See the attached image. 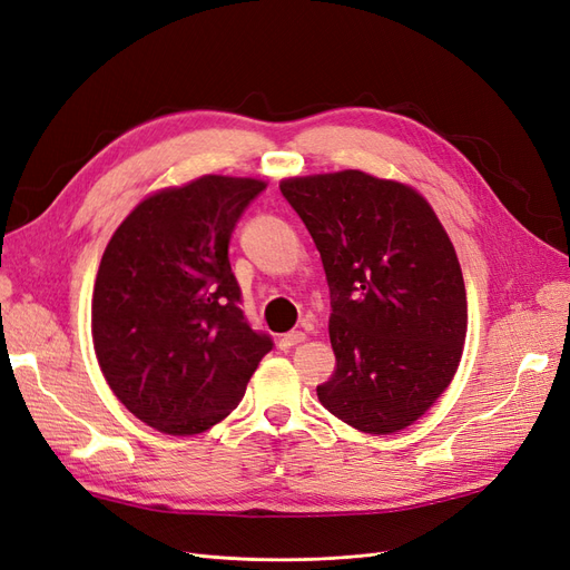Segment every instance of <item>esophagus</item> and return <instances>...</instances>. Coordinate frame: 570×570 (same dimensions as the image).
<instances>
[{
  "label": "esophagus",
  "mask_w": 570,
  "mask_h": 570,
  "mask_svg": "<svg viewBox=\"0 0 570 570\" xmlns=\"http://www.w3.org/2000/svg\"><path fill=\"white\" fill-rule=\"evenodd\" d=\"M304 340H306V335L302 331H292V333H285V335L278 337V347L281 350H292V347H295V344H299Z\"/></svg>",
  "instance_id": "obj_1"
}]
</instances>
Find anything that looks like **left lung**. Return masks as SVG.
Returning a JSON list of instances; mask_svg holds the SVG:
<instances>
[{"mask_svg": "<svg viewBox=\"0 0 570 570\" xmlns=\"http://www.w3.org/2000/svg\"><path fill=\"white\" fill-rule=\"evenodd\" d=\"M321 252L337 368L318 402L347 425L392 435L450 387L469 306L433 206L406 183L347 168L281 180Z\"/></svg>", "mask_w": 570, "mask_h": 570, "instance_id": "1", "label": "left lung"}]
</instances>
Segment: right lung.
Returning a JSON list of instances; mask_svg holds the SVG:
<instances>
[{
  "label": "right lung",
  "mask_w": 570,
  "mask_h": 570,
  "mask_svg": "<svg viewBox=\"0 0 570 570\" xmlns=\"http://www.w3.org/2000/svg\"><path fill=\"white\" fill-rule=\"evenodd\" d=\"M258 178L202 176L147 195L111 235L92 292V344L132 416L199 435L245 396L273 342L239 308L228 245Z\"/></svg>",
  "instance_id": "add662e5"
}]
</instances>
